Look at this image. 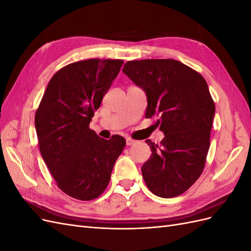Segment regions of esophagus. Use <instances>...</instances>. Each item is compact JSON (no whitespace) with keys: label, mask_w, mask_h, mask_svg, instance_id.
Returning <instances> with one entry per match:
<instances>
[{"label":"esophagus","mask_w":251,"mask_h":251,"mask_svg":"<svg viewBox=\"0 0 251 251\" xmlns=\"http://www.w3.org/2000/svg\"><path fill=\"white\" fill-rule=\"evenodd\" d=\"M135 140L134 139H132V138H130V137H126V146H133V144H135Z\"/></svg>","instance_id":"obj_1"}]
</instances>
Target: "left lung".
Instances as JSON below:
<instances>
[{"label":"left lung","instance_id":"obj_1","mask_svg":"<svg viewBox=\"0 0 251 251\" xmlns=\"http://www.w3.org/2000/svg\"><path fill=\"white\" fill-rule=\"evenodd\" d=\"M123 72L147 95L146 117L157 119L160 144L147 139L151 155L142 177L154 195L173 198L198 180L209 149L215 103L201 74L175 59L126 63Z\"/></svg>","mask_w":251,"mask_h":251}]
</instances>
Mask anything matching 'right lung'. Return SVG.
I'll use <instances>...</instances> for the list:
<instances>
[{
    "instance_id": "add662e5",
    "label": "right lung",
    "mask_w": 251,
    "mask_h": 251,
    "mask_svg": "<svg viewBox=\"0 0 251 251\" xmlns=\"http://www.w3.org/2000/svg\"><path fill=\"white\" fill-rule=\"evenodd\" d=\"M124 64L86 59L64 67L50 79L35 113V130L45 163L57 186L89 201L107 188L126 140L100 138L89 125Z\"/></svg>"
}]
</instances>
